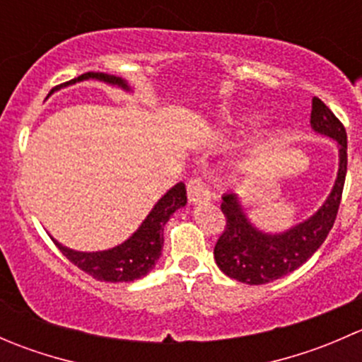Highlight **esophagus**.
<instances>
[{"instance_id": "esophagus-1", "label": "esophagus", "mask_w": 362, "mask_h": 362, "mask_svg": "<svg viewBox=\"0 0 362 362\" xmlns=\"http://www.w3.org/2000/svg\"><path fill=\"white\" fill-rule=\"evenodd\" d=\"M187 196L189 202L192 203H203L210 199V189H208L206 182L202 177H192L187 184Z\"/></svg>"}]
</instances>
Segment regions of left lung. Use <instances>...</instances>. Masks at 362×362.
<instances>
[{"mask_svg": "<svg viewBox=\"0 0 362 362\" xmlns=\"http://www.w3.org/2000/svg\"><path fill=\"white\" fill-rule=\"evenodd\" d=\"M310 124L339 147V170L329 198L308 221L282 235H266L247 221L236 194L222 196L226 226L214 249L218 268L231 279L249 286L273 282L308 261L329 235L341 202L346 175V133L343 124L319 98L312 100Z\"/></svg>", "mask_w": 362, "mask_h": 362, "instance_id": "left-lung-1", "label": "left lung"}]
</instances>
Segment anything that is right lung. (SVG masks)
<instances>
[{"mask_svg": "<svg viewBox=\"0 0 362 362\" xmlns=\"http://www.w3.org/2000/svg\"><path fill=\"white\" fill-rule=\"evenodd\" d=\"M87 78L103 80V82L115 83L124 89H129L122 78L101 71H87L76 78L69 80L64 86ZM185 203H187L185 185L180 182L159 199L151 214L147 215L144 224L138 228V231L129 240L110 250L75 252L63 247L56 240H54V243L66 255L69 262H73L76 268L86 272L87 275L94 276L96 280H101V282H133V280L145 276L154 268L160 255V249H163L164 224L171 217V214L184 206Z\"/></svg>", "mask_w": 362, "mask_h": 362, "instance_id": "obj_1", "label": "right lung"}]
</instances>
